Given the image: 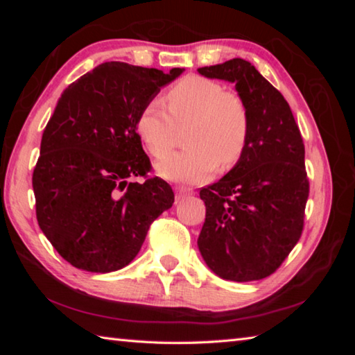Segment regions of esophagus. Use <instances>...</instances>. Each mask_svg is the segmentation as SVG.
Returning a JSON list of instances; mask_svg holds the SVG:
<instances>
[{
  "instance_id": "34e87169",
  "label": "esophagus",
  "mask_w": 355,
  "mask_h": 355,
  "mask_svg": "<svg viewBox=\"0 0 355 355\" xmlns=\"http://www.w3.org/2000/svg\"><path fill=\"white\" fill-rule=\"evenodd\" d=\"M192 194V189L189 188H184V186H177L175 188V196L177 199H183L186 196H191Z\"/></svg>"
}]
</instances>
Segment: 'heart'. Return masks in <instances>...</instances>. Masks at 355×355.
Here are the masks:
<instances>
[{
    "label": "heart",
    "mask_w": 355,
    "mask_h": 355,
    "mask_svg": "<svg viewBox=\"0 0 355 355\" xmlns=\"http://www.w3.org/2000/svg\"><path fill=\"white\" fill-rule=\"evenodd\" d=\"M163 101L150 100L137 117L136 128L148 152L161 158L171 152L178 128L189 127V148L172 153L156 164V172L178 183H199L235 166L248 147L250 117L244 100L222 84L202 76L178 81Z\"/></svg>",
    "instance_id": "b5f03b06"
}]
</instances>
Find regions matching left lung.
Segmentation results:
<instances>
[{
	"instance_id": "obj_1",
	"label": "left lung",
	"mask_w": 355,
	"mask_h": 355,
	"mask_svg": "<svg viewBox=\"0 0 355 355\" xmlns=\"http://www.w3.org/2000/svg\"><path fill=\"white\" fill-rule=\"evenodd\" d=\"M197 71L235 83L250 117L241 159L200 189L207 214L197 245L220 279L260 280L275 272L302 235L310 189L302 136L284 95L249 61L235 58Z\"/></svg>"
}]
</instances>
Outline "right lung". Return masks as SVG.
Listing matches in <instances>:
<instances>
[{"instance_id":"add662e5","label":"right lung","mask_w":355,"mask_h":355,"mask_svg":"<svg viewBox=\"0 0 355 355\" xmlns=\"http://www.w3.org/2000/svg\"><path fill=\"white\" fill-rule=\"evenodd\" d=\"M183 73L105 62L71 83L58 100L33 173L40 230L65 261L89 272L122 269L141 250L148 227L173 203L152 169L136 122L147 101Z\"/></svg>"}]
</instances>
